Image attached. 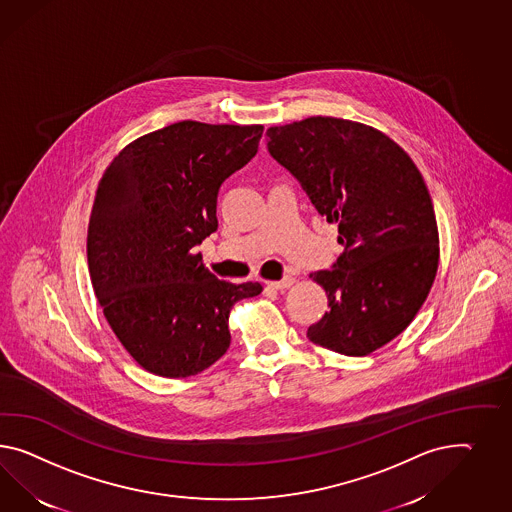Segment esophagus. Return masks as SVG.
<instances>
[{
  "instance_id": "esophagus-1",
  "label": "esophagus",
  "mask_w": 512,
  "mask_h": 512,
  "mask_svg": "<svg viewBox=\"0 0 512 512\" xmlns=\"http://www.w3.org/2000/svg\"><path fill=\"white\" fill-rule=\"evenodd\" d=\"M294 285V277L285 276L281 281H266V287L268 289H274V291H283V289H289Z\"/></svg>"
}]
</instances>
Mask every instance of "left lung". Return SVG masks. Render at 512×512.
Masks as SVG:
<instances>
[{"instance_id": "obj_1", "label": "left lung", "mask_w": 512, "mask_h": 512, "mask_svg": "<svg viewBox=\"0 0 512 512\" xmlns=\"http://www.w3.org/2000/svg\"><path fill=\"white\" fill-rule=\"evenodd\" d=\"M268 151L298 179L345 246L309 277L328 311L307 337L345 356H367L408 328L434 283L440 238L425 180L412 158L373 126L309 117L266 130Z\"/></svg>"}]
</instances>
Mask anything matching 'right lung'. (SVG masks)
Masks as SVG:
<instances>
[{
  "label": "right lung",
  "mask_w": 512,
  "mask_h": 512,
  "mask_svg": "<svg viewBox=\"0 0 512 512\" xmlns=\"http://www.w3.org/2000/svg\"><path fill=\"white\" fill-rule=\"evenodd\" d=\"M261 125L180 121L126 145L98 182L87 263L126 352L152 374L186 378L231 345L229 313L261 294L210 274L195 253L218 229L223 180L257 154Z\"/></svg>",
  "instance_id": "1"
}]
</instances>
